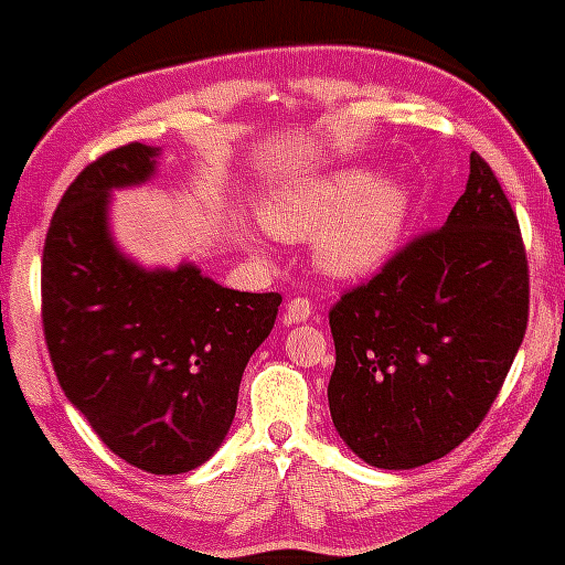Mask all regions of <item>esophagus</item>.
Listing matches in <instances>:
<instances>
[{
    "label": "esophagus",
    "mask_w": 565,
    "mask_h": 565,
    "mask_svg": "<svg viewBox=\"0 0 565 565\" xmlns=\"http://www.w3.org/2000/svg\"><path fill=\"white\" fill-rule=\"evenodd\" d=\"M310 310H313L310 300H305V297H295V300L287 302V313H284V319H287V323H302L310 319Z\"/></svg>",
    "instance_id": "34e87169"
}]
</instances>
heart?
I'll list each match as a JSON object with an SVG mask.
<instances>
[{
  "mask_svg": "<svg viewBox=\"0 0 565 565\" xmlns=\"http://www.w3.org/2000/svg\"><path fill=\"white\" fill-rule=\"evenodd\" d=\"M412 215V188L374 167L350 164L276 188L260 223L278 238H313L316 268L329 278L377 274L398 249ZM257 249L255 242H249Z\"/></svg>",
  "mask_w": 565,
  "mask_h": 565,
  "instance_id": "heart-1",
  "label": "heart"
}]
</instances>
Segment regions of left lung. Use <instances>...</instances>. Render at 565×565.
I'll return each mask as SVG.
<instances>
[{
	"instance_id": "left-lung-1",
	"label": "left lung",
	"mask_w": 565,
	"mask_h": 565,
	"mask_svg": "<svg viewBox=\"0 0 565 565\" xmlns=\"http://www.w3.org/2000/svg\"><path fill=\"white\" fill-rule=\"evenodd\" d=\"M529 321L521 228L491 167L470 153L465 193L436 233L401 249L329 313V412L366 465L412 470L481 425Z\"/></svg>"
}]
</instances>
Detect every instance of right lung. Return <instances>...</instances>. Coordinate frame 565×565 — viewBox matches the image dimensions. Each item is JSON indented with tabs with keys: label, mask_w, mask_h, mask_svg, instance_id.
Returning <instances> with one entry per match:
<instances>
[{
	"label": "right lung",
	"mask_w": 565,
	"mask_h": 565,
	"mask_svg": "<svg viewBox=\"0 0 565 565\" xmlns=\"http://www.w3.org/2000/svg\"><path fill=\"white\" fill-rule=\"evenodd\" d=\"M161 148L108 151L68 185L42 255V321L66 398L132 468L180 476L223 446L281 295L236 291L196 263L146 268L116 244L114 191L157 178Z\"/></svg>",
	"instance_id": "add662e5"
}]
</instances>
